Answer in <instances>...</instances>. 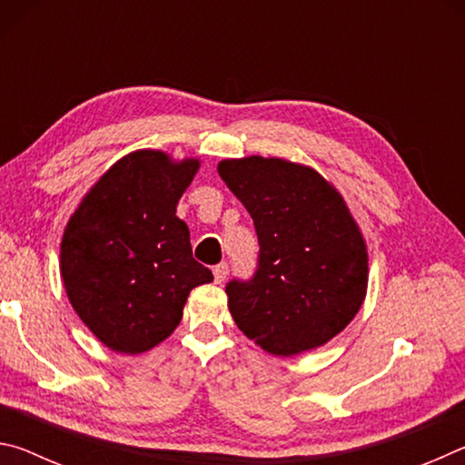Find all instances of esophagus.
<instances>
[{"label": "esophagus", "mask_w": 465, "mask_h": 465, "mask_svg": "<svg viewBox=\"0 0 465 465\" xmlns=\"http://www.w3.org/2000/svg\"><path fill=\"white\" fill-rule=\"evenodd\" d=\"M213 277H215L217 285H222V282H223L225 277H227V264H225V262L213 266Z\"/></svg>", "instance_id": "obj_1"}]
</instances>
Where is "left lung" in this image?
Here are the masks:
<instances>
[{
    "mask_svg": "<svg viewBox=\"0 0 465 465\" xmlns=\"http://www.w3.org/2000/svg\"><path fill=\"white\" fill-rule=\"evenodd\" d=\"M217 172L261 243L254 279L225 287L233 322L277 357L324 346L367 295V242L349 204L318 170L285 157L222 160Z\"/></svg>",
    "mask_w": 465,
    "mask_h": 465,
    "instance_id": "1",
    "label": "left lung"
}]
</instances>
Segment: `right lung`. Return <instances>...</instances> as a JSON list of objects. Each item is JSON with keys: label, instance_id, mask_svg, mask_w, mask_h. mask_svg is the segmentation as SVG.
Returning a JSON list of instances; mask_svg holds the SVG:
<instances>
[{"label": "right lung", "instance_id": "add662e5", "mask_svg": "<svg viewBox=\"0 0 465 465\" xmlns=\"http://www.w3.org/2000/svg\"><path fill=\"white\" fill-rule=\"evenodd\" d=\"M199 168V157L137 149L116 160L69 217L63 285L77 316L110 351H152L180 324L191 291L213 281L193 258L191 232L176 215Z\"/></svg>", "mask_w": 465, "mask_h": 465}]
</instances>
